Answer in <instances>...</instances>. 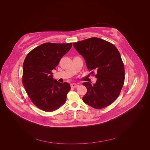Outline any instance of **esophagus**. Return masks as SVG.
I'll return each instance as SVG.
<instances>
[{"label":"esophagus","mask_w":150,"mask_h":150,"mask_svg":"<svg viewBox=\"0 0 150 150\" xmlns=\"http://www.w3.org/2000/svg\"><path fill=\"white\" fill-rule=\"evenodd\" d=\"M79 86V85L77 83H71V87H73V88H75V87H77Z\"/></svg>","instance_id":"34e87169"}]
</instances>
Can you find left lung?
<instances>
[{"label": "left lung", "mask_w": 150, "mask_h": 150, "mask_svg": "<svg viewBox=\"0 0 150 150\" xmlns=\"http://www.w3.org/2000/svg\"><path fill=\"white\" fill-rule=\"evenodd\" d=\"M73 45L85 60L91 74L97 73L93 85L90 82L82 83L87 90L83 101L96 109L108 106L118 98L125 79L124 65L117 48L97 37L73 43Z\"/></svg>", "instance_id": "1"}]
</instances>
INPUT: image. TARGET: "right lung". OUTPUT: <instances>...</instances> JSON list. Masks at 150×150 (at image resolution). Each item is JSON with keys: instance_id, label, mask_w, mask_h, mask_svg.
I'll return each instance as SVG.
<instances>
[{"instance_id": "add662e5", "label": "right lung", "mask_w": 150, "mask_h": 150, "mask_svg": "<svg viewBox=\"0 0 150 150\" xmlns=\"http://www.w3.org/2000/svg\"><path fill=\"white\" fill-rule=\"evenodd\" d=\"M72 44L45 43L31 50L25 59L23 86L33 103L44 111H54L66 102L70 85L54 80L52 70L55 69Z\"/></svg>"}]
</instances>
